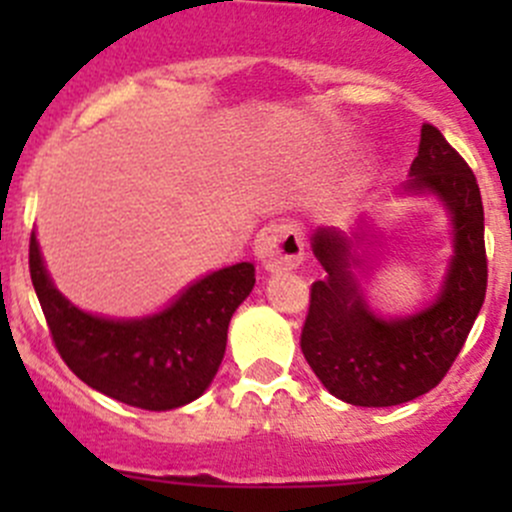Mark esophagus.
Segmentation results:
<instances>
[{"mask_svg": "<svg viewBox=\"0 0 512 512\" xmlns=\"http://www.w3.org/2000/svg\"><path fill=\"white\" fill-rule=\"evenodd\" d=\"M255 257L265 270H292L304 257V237L297 223H270L257 232Z\"/></svg>", "mask_w": 512, "mask_h": 512, "instance_id": "34e87169", "label": "esophagus"}]
</instances>
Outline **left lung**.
Here are the masks:
<instances>
[{
	"label": "left lung",
	"mask_w": 512,
	"mask_h": 512,
	"mask_svg": "<svg viewBox=\"0 0 512 512\" xmlns=\"http://www.w3.org/2000/svg\"><path fill=\"white\" fill-rule=\"evenodd\" d=\"M406 193H433L453 223V260L436 302L411 317L381 319L354 280L356 240L319 227L312 250L327 270L309 294L304 359L329 394L354 406H399L438 386L466 344L488 287L483 200L476 175L431 123L421 126Z\"/></svg>",
	"instance_id": "1"
}]
</instances>
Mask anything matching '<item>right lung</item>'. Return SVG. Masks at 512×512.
Listing matches in <instances>:
<instances>
[{"instance_id": "right-lung-1", "label": "right lung", "mask_w": 512, "mask_h": 512, "mask_svg": "<svg viewBox=\"0 0 512 512\" xmlns=\"http://www.w3.org/2000/svg\"><path fill=\"white\" fill-rule=\"evenodd\" d=\"M29 272L56 352L84 384L146 411H170L198 399L218 374L227 327L255 287V265L210 272L163 312L108 319L81 312L46 275L32 232Z\"/></svg>"}]
</instances>
